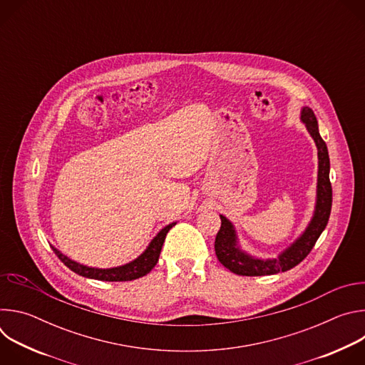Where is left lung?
<instances>
[{
  "label": "left lung",
  "instance_id": "1",
  "mask_svg": "<svg viewBox=\"0 0 365 365\" xmlns=\"http://www.w3.org/2000/svg\"><path fill=\"white\" fill-rule=\"evenodd\" d=\"M302 121L307 131L314 137L318 147V199L315 215L303 235L283 251L277 259H258L242 252L237 245V237L232 224L221 215V228L215 238V252L220 263L230 272L238 276H270L280 272H287L297 266L315 247L318 238L325 230L332 207V186L329 180V154L325 141L318 128L317 117L310 108L302 110Z\"/></svg>",
  "mask_w": 365,
  "mask_h": 365
}]
</instances>
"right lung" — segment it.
<instances>
[{
	"label": "right lung",
	"instance_id": "right-lung-1",
	"mask_svg": "<svg viewBox=\"0 0 365 365\" xmlns=\"http://www.w3.org/2000/svg\"><path fill=\"white\" fill-rule=\"evenodd\" d=\"M173 225H176V224L173 222V224L165 227L158 235H155L154 240L147 247V250L138 258H135L134 262H131L125 266H121V267H115V269H103L102 270V269L86 267V266H82V264L73 262V259L68 258L55 247H51V250L55 251V254L59 257V259L66 267H69L72 272H75L76 274H79L82 277L102 280V282H128V280H135L138 277L145 276L147 273H150L153 270V267L155 264H158L165 238Z\"/></svg>",
	"mask_w": 365,
	"mask_h": 365
}]
</instances>
